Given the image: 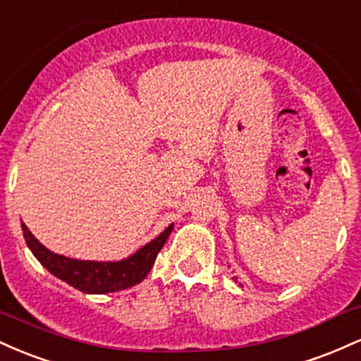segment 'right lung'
Listing matches in <instances>:
<instances>
[{
	"label": "right lung",
	"mask_w": 361,
	"mask_h": 361,
	"mask_svg": "<svg viewBox=\"0 0 361 361\" xmlns=\"http://www.w3.org/2000/svg\"><path fill=\"white\" fill-rule=\"evenodd\" d=\"M22 231L27 246L40 261V264L47 268L54 276L85 293H110L134 287L146 279L154 264L157 252L161 251V247L164 246L171 234L173 224L156 239H152L137 252L122 261H85L66 258V256L56 255L42 246L23 222Z\"/></svg>",
	"instance_id": "right-lung-1"
}]
</instances>
